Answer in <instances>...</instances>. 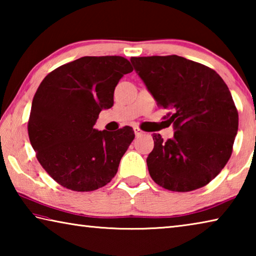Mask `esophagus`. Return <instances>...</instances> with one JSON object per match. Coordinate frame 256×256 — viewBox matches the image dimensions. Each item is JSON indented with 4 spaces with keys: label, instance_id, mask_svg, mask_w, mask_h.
Returning <instances> with one entry per match:
<instances>
[{
    "label": "esophagus",
    "instance_id": "1",
    "mask_svg": "<svg viewBox=\"0 0 256 256\" xmlns=\"http://www.w3.org/2000/svg\"><path fill=\"white\" fill-rule=\"evenodd\" d=\"M134 133H136V136L138 138V136H144V131H141L140 128H134Z\"/></svg>",
    "mask_w": 256,
    "mask_h": 256
}]
</instances>
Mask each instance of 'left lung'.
I'll return each instance as SVG.
<instances>
[{"mask_svg":"<svg viewBox=\"0 0 256 256\" xmlns=\"http://www.w3.org/2000/svg\"><path fill=\"white\" fill-rule=\"evenodd\" d=\"M138 76L160 107L170 110L174 136L152 134L146 158L156 183L174 192L198 190L230 158L238 112L227 84L214 70L182 56L132 58Z\"/></svg>","mask_w":256,"mask_h":256,"instance_id":"left-lung-1","label":"left lung"}]
</instances>
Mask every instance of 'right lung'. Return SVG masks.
I'll return each instance as SVG.
<instances>
[{"label": "right lung", "instance_id": "add662e5", "mask_svg": "<svg viewBox=\"0 0 256 256\" xmlns=\"http://www.w3.org/2000/svg\"><path fill=\"white\" fill-rule=\"evenodd\" d=\"M122 56H84L55 68L34 94L28 134L42 168L60 185L90 192L110 183L134 138L132 128H94L114 105L120 78L132 72Z\"/></svg>", "mask_w": 256, "mask_h": 256}]
</instances>
